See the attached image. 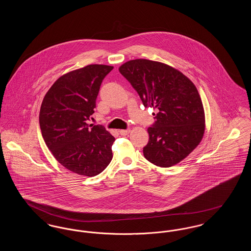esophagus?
Returning <instances> with one entry per match:
<instances>
[{"instance_id": "esophagus-1", "label": "esophagus", "mask_w": 251, "mask_h": 251, "mask_svg": "<svg viewBox=\"0 0 251 251\" xmlns=\"http://www.w3.org/2000/svg\"><path fill=\"white\" fill-rule=\"evenodd\" d=\"M131 132L130 129H127V130H120V133L121 135H127Z\"/></svg>"}]
</instances>
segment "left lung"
<instances>
[{"mask_svg":"<svg viewBox=\"0 0 251 251\" xmlns=\"http://www.w3.org/2000/svg\"><path fill=\"white\" fill-rule=\"evenodd\" d=\"M137 91L145 107L157 109L155 123L149 127L145 158L157 167L179 164L202 140L205 114L196 85L167 64L130 60L119 69Z\"/></svg>","mask_w":251,"mask_h":251,"instance_id":"obj_1","label":"left lung"}]
</instances>
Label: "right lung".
I'll return each mask as SVG.
<instances>
[{
  "label": "right lung",
  "mask_w": 251,
  "mask_h": 251,
  "mask_svg": "<svg viewBox=\"0 0 251 251\" xmlns=\"http://www.w3.org/2000/svg\"><path fill=\"white\" fill-rule=\"evenodd\" d=\"M113 69L95 64L68 72L41 103L39 125L49 150L63 167L85 177L102 172L113 158L115 137L101 126L87 124L101 82Z\"/></svg>",
  "instance_id": "obj_1"
}]
</instances>
